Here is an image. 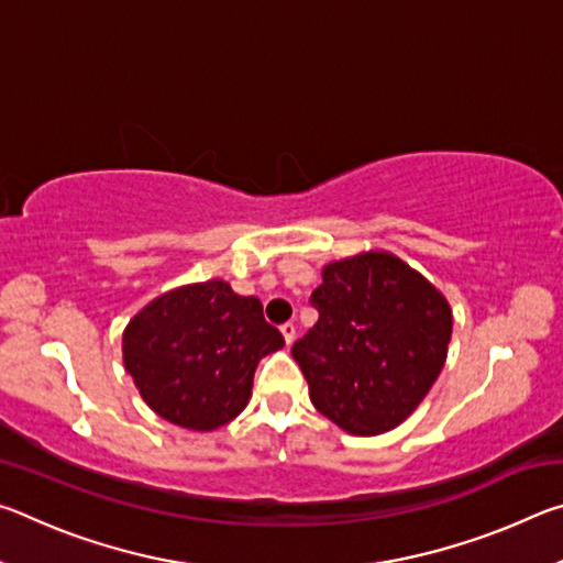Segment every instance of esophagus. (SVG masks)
<instances>
[{"label": "esophagus", "instance_id": "esophagus-1", "mask_svg": "<svg viewBox=\"0 0 563 563\" xmlns=\"http://www.w3.org/2000/svg\"><path fill=\"white\" fill-rule=\"evenodd\" d=\"M280 332H283L285 342H288V345H292V340H295V325H292V322H285V325H280Z\"/></svg>", "mask_w": 563, "mask_h": 563}]
</instances>
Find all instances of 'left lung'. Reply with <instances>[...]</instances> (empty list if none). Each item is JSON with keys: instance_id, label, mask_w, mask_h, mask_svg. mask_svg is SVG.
<instances>
[{"instance_id": "left-lung-1", "label": "left lung", "mask_w": 563, "mask_h": 563, "mask_svg": "<svg viewBox=\"0 0 563 563\" xmlns=\"http://www.w3.org/2000/svg\"><path fill=\"white\" fill-rule=\"evenodd\" d=\"M312 305L316 328L292 345L312 405L350 434L395 430L442 373L450 302L395 253L362 251L322 265Z\"/></svg>"}]
</instances>
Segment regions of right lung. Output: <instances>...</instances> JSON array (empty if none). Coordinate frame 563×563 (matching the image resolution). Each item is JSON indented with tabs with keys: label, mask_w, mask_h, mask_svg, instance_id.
Instances as JSON below:
<instances>
[{
	"label": "right lung",
	"mask_w": 563,
	"mask_h": 563,
	"mask_svg": "<svg viewBox=\"0 0 563 563\" xmlns=\"http://www.w3.org/2000/svg\"><path fill=\"white\" fill-rule=\"evenodd\" d=\"M285 345L263 302L221 278L188 283L144 305L123 330V367L158 417L213 432L243 412L258 362Z\"/></svg>",
	"instance_id": "obj_1"
}]
</instances>
